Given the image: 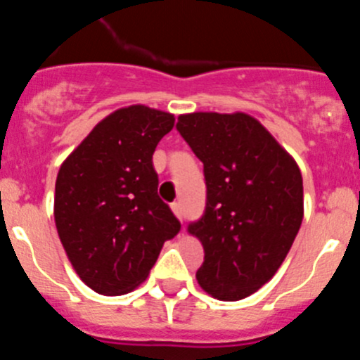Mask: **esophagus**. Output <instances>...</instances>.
<instances>
[{
	"instance_id": "esophagus-1",
	"label": "esophagus",
	"mask_w": 360,
	"mask_h": 360,
	"mask_svg": "<svg viewBox=\"0 0 360 360\" xmlns=\"http://www.w3.org/2000/svg\"><path fill=\"white\" fill-rule=\"evenodd\" d=\"M171 211L174 212V216H176L178 219H182V216H184L182 203H180V202H174V203H171Z\"/></svg>"
}]
</instances>
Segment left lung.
<instances>
[{
	"mask_svg": "<svg viewBox=\"0 0 360 360\" xmlns=\"http://www.w3.org/2000/svg\"><path fill=\"white\" fill-rule=\"evenodd\" d=\"M176 129L203 162L207 205L189 234L203 245L200 287L238 301L272 279L303 221V176L290 153L247 113L195 111Z\"/></svg>",
	"mask_w": 360,
	"mask_h": 360,
	"instance_id": "obj_1",
	"label": "left lung"
}]
</instances>
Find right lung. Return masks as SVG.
I'll return each instance as SVG.
<instances>
[{
    "label": "right lung",
    "mask_w": 360,
    "mask_h": 360,
    "mask_svg": "<svg viewBox=\"0 0 360 360\" xmlns=\"http://www.w3.org/2000/svg\"><path fill=\"white\" fill-rule=\"evenodd\" d=\"M174 115L133 104L103 119L59 167L53 218L79 278L122 295L146 281L164 241L180 231L158 196L153 153Z\"/></svg>",
    "instance_id": "obj_1"
}]
</instances>
